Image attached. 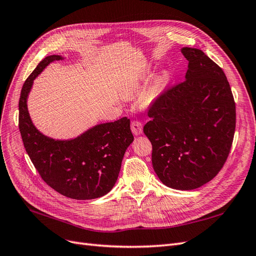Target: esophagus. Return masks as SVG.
Here are the masks:
<instances>
[{
	"instance_id": "34e87169",
	"label": "esophagus",
	"mask_w": 256,
	"mask_h": 256,
	"mask_svg": "<svg viewBox=\"0 0 256 256\" xmlns=\"http://www.w3.org/2000/svg\"><path fill=\"white\" fill-rule=\"evenodd\" d=\"M131 131L134 136H138L142 134L143 125L140 120H132L131 122Z\"/></svg>"
}]
</instances>
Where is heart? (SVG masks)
Segmentation results:
<instances>
[{"label":"heart","instance_id":"b5f03b06","mask_svg":"<svg viewBox=\"0 0 256 256\" xmlns=\"http://www.w3.org/2000/svg\"><path fill=\"white\" fill-rule=\"evenodd\" d=\"M166 76L164 74V76H159V78L154 81L152 86L150 88V90L147 92L145 95V102L146 104H152V102L156 100V98L160 94L162 86H164V83L166 82ZM146 80H147V76H140V78H136L134 80L129 81L125 85V88H124V94H125L126 96H131V95L136 94V92H138L142 88L143 84L146 82Z\"/></svg>","mask_w":256,"mask_h":256}]
</instances>
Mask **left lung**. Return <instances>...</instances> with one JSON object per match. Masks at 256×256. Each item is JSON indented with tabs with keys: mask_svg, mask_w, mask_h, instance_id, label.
Returning a JSON list of instances; mask_svg holds the SVG:
<instances>
[{
	"mask_svg": "<svg viewBox=\"0 0 256 256\" xmlns=\"http://www.w3.org/2000/svg\"><path fill=\"white\" fill-rule=\"evenodd\" d=\"M186 79L150 106L143 131L152 146V168L170 188L193 190L220 172L236 127V106L222 68L200 49L182 48Z\"/></svg>",
	"mask_w": 256,
	"mask_h": 256,
	"instance_id": "8db88e82",
	"label": "left lung"
}]
</instances>
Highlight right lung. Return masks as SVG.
I'll return each mask as SVG.
<instances>
[{
	"label": "right lung",
	"instance_id": "right-lung-1",
	"mask_svg": "<svg viewBox=\"0 0 256 256\" xmlns=\"http://www.w3.org/2000/svg\"><path fill=\"white\" fill-rule=\"evenodd\" d=\"M44 58L23 84L19 99V129L23 145L42 180L60 194L74 200H92L106 194L118 180L122 160L132 143L130 120L122 118L85 131L68 141L53 140L30 120L26 99L33 81L51 62Z\"/></svg>",
	"mask_w": 256,
	"mask_h": 256
}]
</instances>
